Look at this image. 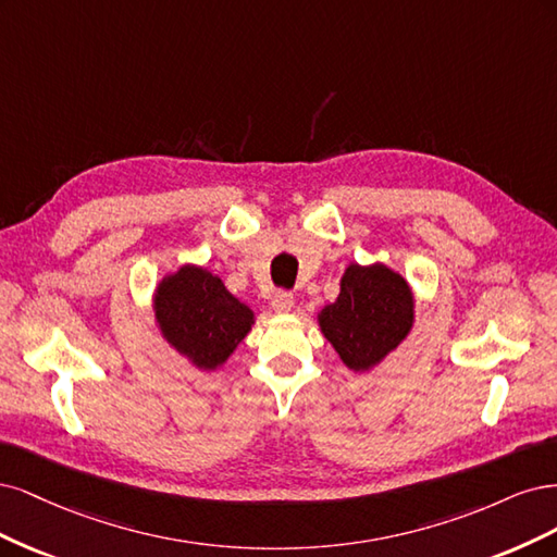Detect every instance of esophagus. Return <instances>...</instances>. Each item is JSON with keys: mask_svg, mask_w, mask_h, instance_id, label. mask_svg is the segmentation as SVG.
<instances>
[{"mask_svg": "<svg viewBox=\"0 0 557 557\" xmlns=\"http://www.w3.org/2000/svg\"><path fill=\"white\" fill-rule=\"evenodd\" d=\"M275 312H289L294 308V294L292 292H275L271 298Z\"/></svg>", "mask_w": 557, "mask_h": 557, "instance_id": "esophagus-1", "label": "esophagus"}]
</instances>
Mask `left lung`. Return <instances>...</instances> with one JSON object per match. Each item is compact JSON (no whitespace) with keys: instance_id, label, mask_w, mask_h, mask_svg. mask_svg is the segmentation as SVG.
Listing matches in <instances>:
<instances>
[{"instance_id":"1","label":"left lung","mask_w":557,"mask_h":557,"mask_svg":"<svg viewBox=\"0 0 557 557\" xmlns=\"http://www.w3.org/2000/svg\"><path fill=\"white\" fill-rule=\"evenodd\" d=\"M414 321L409 284L386 265L351 263L335 302L319 314L331 345L351 370H368L396 349Z\"/></svg>"}]
</instances>
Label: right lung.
<instances>
[{"mask_svg": "<svg viewBox=\"0 0 557 557\" xmlns=\"http://www.w3.org/2000/svg\"><path fill=\"white\" fill-rule=\"evenodd\" d=\"M154 312L169 343L203 370L222 366L255 321L252 310L233 298L220 277L194 265L161 280Z\"/></svg>", "mask_w": 557, "mask_h": 557, "instance_id": "add662e5", "label": "right lung"}]
</instances>
